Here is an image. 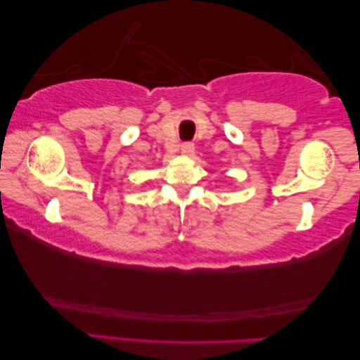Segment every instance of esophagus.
Segmentation results:
<instances>
[{
	"label": "esophagus",
	"mask_w": 360,
	"mask_h": 360,
	"mask_svg": "<svg viewBox=\"0 0 360 360\" xmlns=\"http://www.w3.org/2000/svg\"><path fill=\"white\" fill-rule=\"evenodd\" d=\"M194 144L193 143H183L181 144V152L185 153V155H193L194 153Z\"/></svg>",
	"instance_id": "obj_1"
}]
</instances>
